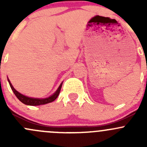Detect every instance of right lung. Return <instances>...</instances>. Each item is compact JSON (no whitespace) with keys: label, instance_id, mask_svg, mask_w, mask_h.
<instances>
[{"label":"right lung","instance_id":"right-lung-1","mask_svg":"<svg viewBox=\"0 0 147 147\" xmlns=\"http://www.w3.org/2000/svg\"><path fill=\"white\" fill-rule=\"evenodd\" d=\"M8 82H9V84L11 87V90H13V92H14L15 95L17 97V98L20 100V102H23V104L27 105H31V106H37V105H45V104L50 103V102H53L54 100H55L57 99V97H58L59 94H60V90H61L62 84L60 85V87H58L57 91L54 93L52 96L47 97V98L45 99H37V98H32V97H26V96L23 95V94H20V92H18V91H16L14 89V87H13L12 84L10 83L9 80H8Z\"/></svg>","mask_w":147,"mask_h":147}]
</instances>
